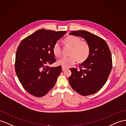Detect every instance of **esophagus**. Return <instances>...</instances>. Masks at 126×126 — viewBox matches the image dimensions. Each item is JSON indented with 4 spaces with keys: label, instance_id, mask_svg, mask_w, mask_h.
I'll use <instances>...</instances> for the list:
<instances>
[{
    "label": "esophagus",
    "instance_id": "1",
    "mask_svg": "<svg viewBox=\"0 0 126 126\" xmlns=\"http://www.w3.org/2000/svg\"><path fill=\"white\" fill-rule=\"evenodd\" d=\"M66 69H67V68H66V67H63V66H62V70L63 71H64L66 70Z\"/></svg>",
    "mask_w": 126,
    "mask_h": 126
}]
</instances>
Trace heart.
Instances as JSON below:
<instances>
[{
	"label": "heart",
	"instance_id": "heart-1",
	"mask_svg": "<svg viewBox=\"0 0 126 126\" xmlns=\"http://www.w3.org/2000/svg\"><path fill=\"white\" fill-rule=\"evenodd\" d=\"M64 42L66 45L72 47L70 51L71 56L63 57L59 59L57 61L58 64L64 67H69L75 64L77 60L79 62H83L87 59L90 53V47L86 41H81L80 38L75 35H70L64 39ZM53 51L56 56H61L62 51L59 41L54 45Z\"/></svg>",
	"mask_w": 126,
	"mask_h": 126
}]
</instances>
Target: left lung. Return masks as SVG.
I'll list each match as a JSON object with an SVG mask.
<instances>
[{
	"instance_id": "8db88e82",
	"label": "left lung",
	"mask_w": 126,
	"mask_h": 126,
	"mask_svg": "<svg viewBox=\"0 0 126 126\" xmlns=\"http://www.w3.org/2000/svg\"><path fill=\"white\" fill-rule=\"evenodd\" d=\"M70 35L84 38L90 47L89 55L79 65V70L71 68L69 82L72 89L80 95L94 94L105 85L112 67V56L105 41L83 31H71Z\"/></svg>"
}]
</instances>
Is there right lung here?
<instances>
[{
  "label": "right lung",
  "instance_id": "obj_1",
  "mask_svg": "<svg viewBox=\"0 0 126 126\" xmlns=\"http://www.w3.org/2000/svg\"><path fill=\"white\" fill-rule=\"evenodd\" d=\"M66 31L40 29L22 40L17 49L15 69L23 87L32 95L42 97L53 88L62 66L56 62L54 45Z\"/></svg>",
  "mask_w": 126,
  "mask_h": 126
}]
</instances>
